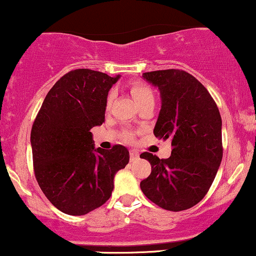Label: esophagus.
<instances>
[{
    "instance_id": "1",
    "label": "esophagus",
    "mask_w": 256,
    "mask_h": 256,
    "mask_svg": "<svg viewBox=\"0 0 256 256\" xmlns=\"http://www.w3.org/2000/svg\"><path fill=\"white\" fill-rule=\"evenodd\" d=\"M137 158H138V153H137L136 150H130V159L134 160Z\"/></svg>"
}]
</instances>
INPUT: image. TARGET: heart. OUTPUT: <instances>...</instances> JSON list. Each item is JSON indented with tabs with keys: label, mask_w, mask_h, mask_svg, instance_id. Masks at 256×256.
<instances>
[{
	"label": "heart",
	"mask_w": 256,
	"mask_h": 256,
	"mask_svg": "<svg viewBox=\"0 0 256 256\" xmlns=\"http://www.w3.org/2000/svg\"><path fill=\"white\" fill-rule=\"evenodd\" d=\"M130 92H131V94H132L134 100H136L137 104L138 106L143 104V103L147 102V100H154L153 91H152V90L147 85H144V84L134 82L132 85L130 86ZM113 97H114L113 92H110V94H108V98H106V106H109L112 104ZM122 138L125 140V141H131V140L134 138V134L128 130L124 131Z\"/></svg>",
	"instance_id": "b5f03b06"
}]
</instances>
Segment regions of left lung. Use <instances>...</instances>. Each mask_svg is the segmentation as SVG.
<instances>
[{"label":"left lung","instance_id":"left-lung-1","mask_svg":"<svg viewBox=\"0 0 256 256\" xmlns=\"http://www.w3.org/2000/svg\"><path fill=\"white\" fill-rule=\"evenodd\" d=\"M143 78L158 87L162 109L154 134L171 138V156L159 159L144 152L152 172L141 190L154 204L181 212L198 204L212 186L222 159L221 115L208 90L184 70L143 72Z\"/></svg>","mask_w":256,"mask_h":256}]
</instances>
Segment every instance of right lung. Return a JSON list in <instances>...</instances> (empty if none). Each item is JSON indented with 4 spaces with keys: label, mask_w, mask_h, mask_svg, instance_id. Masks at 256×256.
Listing matches in <instances>:
<instances>
[{
    "label": "right lung",
    "mask_w": 256,
    "mask_h": 256,
    "mask_svg": "<svg viewBox=\"0 0 256 256\" xmlns=\"http://www.w3.org/2000/svg\"><path fill=\"white\" fill-rule=\"evenodd\" d=\"M120 76L91 69L66 72L50 90L32 124L35 178L68 215H85L110 198L114 176L130 154L124 146L94 148L91 128L104 122L109 90Z\"/></svg>",
    "instance_id": "right-lung-1"
}]
</instances>
